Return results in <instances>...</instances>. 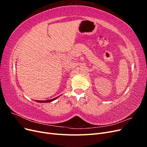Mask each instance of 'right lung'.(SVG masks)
Here are the masks:
<instances>
[{
  "label": "right lung",
  "mask_w": 147,
  "mask_h": 147,
  "mask_svg": "<svg viewBox=\"0 0 147 147\" xmlns=\"http://www.w3.org/2000/svg\"><path fill=\"white\" fill-rule=\"evenodd\" d=\"M58 97H59V96H58ZM58 97H55V98L52 99H51V100H37V102H51V101H53V100H55L56 99H57Z\"/></svg>",
  "instance_id": "right-lung-1"
}]
</instances>
